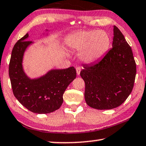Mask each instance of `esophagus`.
<instances>
[{"instance_id":"obj_1","label":"esophagus","mask_w":146,"mask_h":146,"mask_svg":"<svg viewBox=\"0 0 146 146\" xmlns=\"http://www.w3.org/2000/svg\"><path fill=\"white\" fill-rule=\"evenodd\" d=\"M80 70H81V69H80V67H76V71H77V74L78 75H80Z\"/></svg>"}]
</instances>
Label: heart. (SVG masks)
Returning a JSON list of instances; mask_svg holds the SVG:
<instances>
[{
  "mask_svg": "<svg viewBox=\"0 0 146 146\" xmlns=\"http://www.w3.org/2000/svg\"><path fill=\"white\" fill-rule=\"evenodd\" d=\"M66 42L70 49L80 51L79 58L82 62L90 64L100 59L108 52L111 40L106 31L92 30L71 34Z\"/></svg>",
  "mask_w": 146,
  "mask_h": 146,
  "instance_id": "obj_1",
  "label": "heart"
}]
</instances>
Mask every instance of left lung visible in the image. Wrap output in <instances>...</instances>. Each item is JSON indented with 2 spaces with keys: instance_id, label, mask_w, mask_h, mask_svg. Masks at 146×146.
Masks as SVG:
<instances>
[{
  "instance_id": "1",
  "label": "left lung",
  "mask_w": 146,
  "mask_h": 146,
  "mask_svg": "<svg viewBox=\"0 0 146 146\" xmlns=\"http://www.w3.org/2000/svg\"><path fill=\"white\" fill-rule=\"evenodd\" d=\"M112 46L102 60L83 66L80 73L85 82L86 103L96 110H111L121 106L134 86L135 60L131 48L115 25Z\"/></svg>"
}]
</instances>
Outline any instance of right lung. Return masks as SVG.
<instances>
[{
    "instance_id": "right-lung-1",
    "label": "right lung",
    "mask_w": 146,
    "mask_h": 146,
    "mask_svg": "<svg viewBox=\"0 0 146 146\" xmlns=\"http://www.w3.org/2000/svg\"><path fill=\"white\" fill-rule=\"evenodd\" d=\"M28 37L27 33L19 39L12 52L9 76L13 93L19 103L31 112L49 113L61 107L64 92L77 76L76 70L74 67L51 69L40 77L31 79L22 64L26 49L33 43L27 40Z\"/></svg>"
}]
</instances>
